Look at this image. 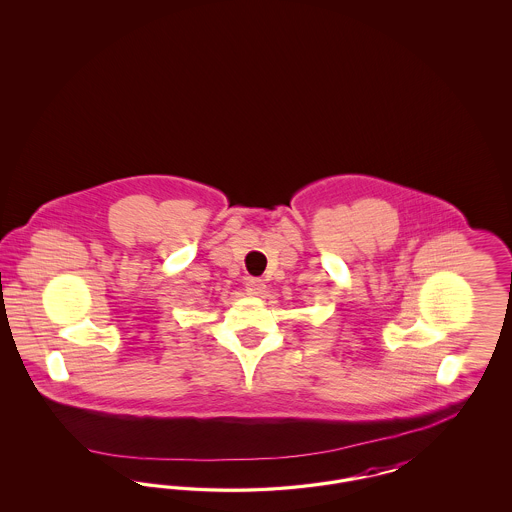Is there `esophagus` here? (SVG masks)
I'll return each mask as SVG.
<instances>
[{"label":"esophagus","mask_w":512,"mask_h":512,"mask_svg":"<svg viewBox=\"0 0 512 512\" xmlns=\"http://www.w3.org/2000/svg\"><path fill=\"white\" fill-rule=\"evenodd\" d=\"M265 282L263 280H259V278H247L245 280V292L247 295H263L265 293Z\"/></svg>","instance_id":"obj_1"}]
</instances>
